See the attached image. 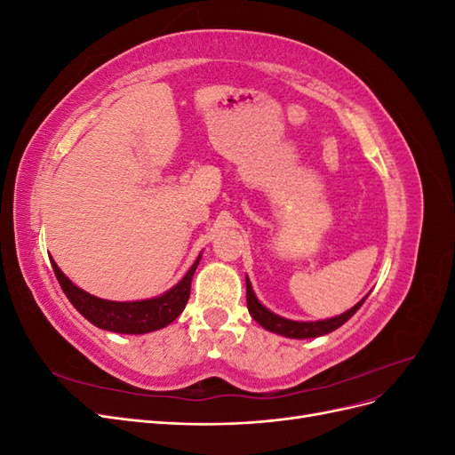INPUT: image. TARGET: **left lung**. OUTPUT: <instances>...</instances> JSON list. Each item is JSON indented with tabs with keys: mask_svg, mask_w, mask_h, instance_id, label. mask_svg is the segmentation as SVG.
Listing matches in <instances>:
<instances>
[{
	"mask_svg": "<svg viewBox=\"0 0 455 455\" xmlns=\"http://www.w3.org/2000/svg\"><path fill=\"white\" fill-rule=\"evenodd\" d=\"M364 296L359 304H355L351 309L346 313H341L338 316H332V319H323V321H292V319H284V316L269 311L261 301L256 298L252 284L246 277V306H249V313L252 319L264 326L269 332L281 334L284 338H292V339H307V338H319L324 334L334 332L336 328H339L343 323H347L351 316L359 311V307L364 304Z\"/></svg>",
	"mask_w": 455,
	"mask_h": 455,
	"instance_id": "left-lung-1",
	"label": "left lung"
}]
</instances>
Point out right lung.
<instances>
[{"label": "right lung", "instance_id": "add662e5", "mask_svg": "<svg viewBox=\"0 0 455 455\" xmlns=\"http://www.w3.org/2000/svg\"><path fill=\"white\" fill-rule=\"evenodd\" d=\"M201 254L194 261V266L184 275L180 283H176L167 292L161 296L149 298V299H136V301H112L102 299L99 296H92L85 291H81L66 275L60 267L54 264L51 258V266L54 275L60 283L66 298L72 301V306L85 316L89 323L99 326L108 332L117 334H148L154 330L164 328L171 324L178 315H180L189 299L191 291V279L199 266Z\"/></svg>", "mask_w": 455, "mask_h": 455}]
</instances>
